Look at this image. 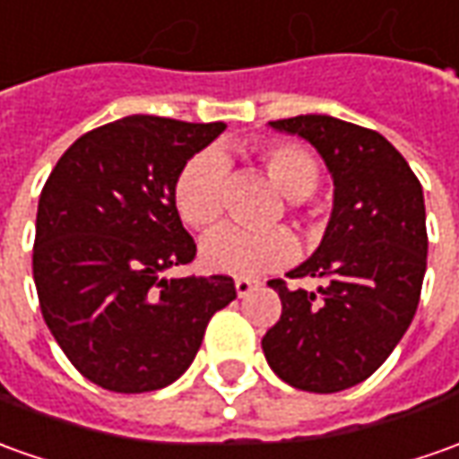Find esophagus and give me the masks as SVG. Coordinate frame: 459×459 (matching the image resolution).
I'll return each instance as SVG.
<instances>
[{"label": "esophagus", "mask_w": 459, "mask_h": 459, "mask_svg": "<svg viewBox=\"0 0 459 459\" xmlns=\"http://www.w3.org/2000/svg\"><path fill=\"white\" fill-rule=\"evenodd\" d=\"M254 289H255V281H251V279H236V294H238V299L248 296Z\"/></svg>", "instance_id": "obj_1"}]
</instances>
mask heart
<instances>
[{"mask_svg": "<svg viewBox=\"0 0 459 459\" xmlns=\"http://www.w3.org/2000/svg\"><path fill=\"white\" fill-rule=\"evenodd\" d=\"M261 165L286 198H307L319 183V165L294 143H269L261 148ZM229 163L216 151L193 155L180 168L173 188L178 216L190 229H208L223 213ZM296 254V243L286 230H255L238 226H218L201 241V261L205 269L229 276H255L279 269Z\"/></svg>", "mask_w": 459, "mask_h": 459, "instance_id": "heart-1", "label": "heart"}]
</instances>
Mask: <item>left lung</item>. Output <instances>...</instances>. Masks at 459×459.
<instances>
[{
    "instance_id": "left-lung-1",
    "label": "left lung",
    "mask_w": 459,
    "mask_h": 459,
    "mask_svg": "<svg viewBox=\"0 0 459 459\" xmlns=\"http://www.w3.org/2000/svg\"><path fill=\"white\" fill-rule=\"evenodd\" d=\"M311 143L334 180L319 248L289 279H273L281 319L261 339L286 385L332 394L372 377L412 324L427 269L425 195L412 168L379 133L329 115L269 123Z\"/></svg>"
}]
</instances>
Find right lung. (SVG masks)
I'll use <instances>...</instances> for the list:
<instances>
[{
  "label": "right lung",
  "instance_id": "add662e5",
  "mask_svg": "<svg viewBox=\"0 0 459 459\" xmlns=\"http://www.w3.org/2000/svg\"><path fill=\"white\" fill-rule=\"evenodd\" d=\"M223 130L130 115L74 140L47 178L32 254L39 308L74 369L102 389L173 385L236 299L230 276H163L195 258L173 204L178 173Z\"/></svg>",
  "mask_w": 459,
  "mask_h": 459
}]
</instances>
